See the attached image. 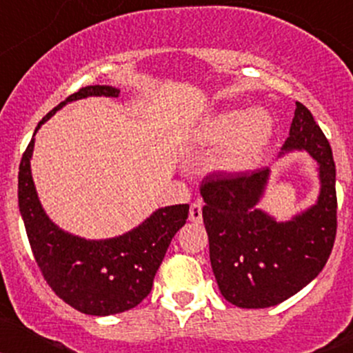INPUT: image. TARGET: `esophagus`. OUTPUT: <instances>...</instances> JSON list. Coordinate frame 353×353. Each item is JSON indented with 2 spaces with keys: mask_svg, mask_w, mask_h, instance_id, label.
<instances>
[{
  "mask_svg": "<svg viewBox=\"0 0 353 353\" xmlns=\"http://www.w3.org/2000/svg\"><path fill=\"white\" fill-rule=\"evenodd\" d=\"M201 208H203V203L201 201H194V203H191V210H189V219L192 221V223H201V219H203V214H201Z\"/></svg>",
  "mask_w": 353,
  "mask_h": 353,
  "instance_id": "34e87169",
  "label": "esophagus"
}]
</instances>
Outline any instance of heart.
<instances>
[{
  "label": "heart",
  "mask_w": 353,
  "mask_h": 353,
  "mask_svg": "<svg viewBox=\"0 0 353 353\" xmlns=\"http://www.w3.org/2000/svg\"><path fill=\"white\" fill-rule=\"evenodd\" d=\"M272 120L261 111H224L212 118L203 138L212 145H226L219 164L226 170H244L261 155L272 136Z\"/></svg>",
  "instance_id": "obj_1"
}]
</instances>
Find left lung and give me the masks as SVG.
Returning a JSON list of instances; mask_svg holds the SVG:
<instances>
[{
	"instance_id": "left-lung-1",
	"label": "left lung",
	"mask_w": 353,
	"mask_h": 353,
	"mask_svg": "<svg viewBox=\"0 0 353 353\" xmlns=\"http://www.w3.org/2000/svg\"><path fill=\"white\" fill-rule=\"evenodd\" d=\"M283 150L310 152L322 182L316 205L288 223H277L256 208L269 168L210 174L199 187L215 281L228 302L245 310L281 304L301 292L322 272L334 245L336 164L325 134L301 102Z\"/></svg>"
}]
</instances>
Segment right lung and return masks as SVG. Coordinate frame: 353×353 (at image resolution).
I'll use <instances>...</instances> for the list:
<instances>
[{
  "label": "right lung",
  "instance_id": "right-lung-1",
  "mask_svg": "<svg viewBox=\"0 0 353 353\" xmlns=\"http://www.w3.org/2000/svg\"><path fill=\"white\" fill-rule=\"evenodd\" d=\"M118 97L113 86H84L49 111L43 121L67 102L84 97ZM31 139L19 166V210L28 240L43 279L74 310L93 316L129 311L146 297L154 285L171 239L189 217V205L159 208L132 232L117 239L86 240L65 233L43 212L31 179Z\"/></svg>",
  "mask_w": 353,
  "mask_h": 353
}]
</instances>
